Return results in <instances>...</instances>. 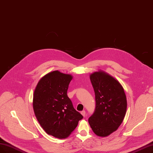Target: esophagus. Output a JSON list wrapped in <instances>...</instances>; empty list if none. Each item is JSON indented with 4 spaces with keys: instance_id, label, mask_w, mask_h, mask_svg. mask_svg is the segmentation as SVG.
Wrapping results in <instances>:
<instances>
[{
    "instance_id": "esophagus-1",
    "label": "esophagus",
    "mask_w": 153,
    "mask_h": 153,
    "mask_svg": "<svg viewBox=\"0 0 153 153\" xmlns=\"http://www.w3.org/2000/svg\"><path fill=\"white\" fill-rule=\"evenodd\" d=\"M81 114H82L84 117L85 116V111H81Z\"/></svg>"
}]
</instances>
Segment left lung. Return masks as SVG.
Returning a JSON list of instances; mask_svg holds the SVG:
<instances>
[{
  "label": "left lung",
  "mask_w": 153,
  "mask_h": 153,
  "mask_svg": "<svg viewBox=\"0 0 153 153\" xmlns=\"http://www.w3.org/2000/svg\"><path fill=\"white\" fill-rule=\"evenodd\" d=\"M90 79L95 92L96 108L88 121L97 136H108L117 129L125 117V92L120 83L102 71L92 73Z\"/></svg>",
  "instance_id": "8db88e82"
}]
</instances>
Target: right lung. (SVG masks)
Here are the masks:
<instances>
[{
  "mask_svg": "<svg viewBox=\"0 0 153 153\" xmlns=\"http://www.w3.org/2000/svg\"><path fill=\"white\" fill-rule=\"evenodd\" d=\"M72 76L58 71L39 81L33 96V109L40 125L49 135L68 137L83 116L73 107L67 94Z\"/></svg>",
  "mask_w": 153,
  "mask_h": 153,
  "instance_id": "1",
  "label": "right lung"
}]
</instances>
